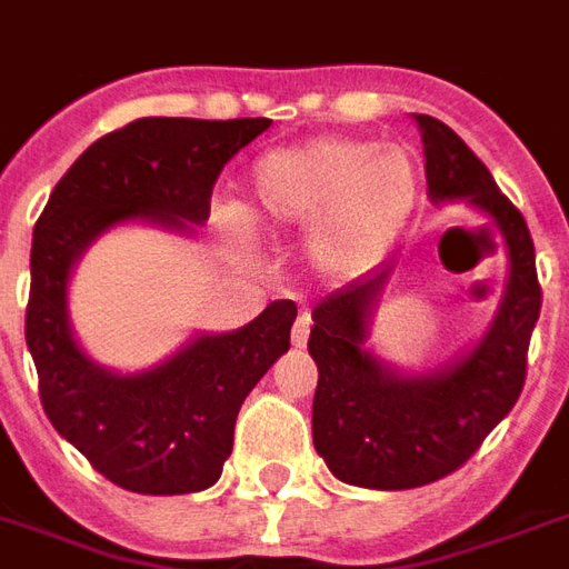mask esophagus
Wrapping results in <instances>:
<instances>
[{"label":"esophagus","instance_id":"34e87169","mask_svg":"<svg viewBox=\"0 0 569 569\" xmlns=\"http://www.w3.org/2000/svg\"><path fill=\"white\" fill-rule=\"evenodd\" d=\"M307 339H310V316H298L292 328V346L303 348L307 346Z\"/></svg>","mask_w":569,"mask_h":569}]
</instances>
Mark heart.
<instances>
[{
	"mask_svg": "<svg viewBox=\"0 0 569 569\" xmlns=\"http://www.w3.org/2000/svg\"><path fill=\"white\" fill-rule=\"evenodd\" d=\"M422 194L407 147L366 138H316L266 153L250 168L248 221L262 232L307 230V259L325 280L378 266ZM236 230H244L232 218Z\"/></svg>",
	"mask_w": 569,
	"mask_h": 569,
	"instance_id": "1",
	"label": "heart"
}]
</instances>
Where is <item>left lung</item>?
Returning <instances> with one entry per match:
<instances>
[{
	"instance_id": "1",
	"label": "left lung",
	"mask_w": 569,
	"mask_h": 569,
	"mask_svg": "<svg viewBox=\"0 0 569 569\" xmlns=\"http://www.w3.org/2000/svg\"><path fill=\"white\" fill-rule=\"evenodd\" d=\"M416 127L422 132L431 200H467L499 227L508 283L481 342L425 375L398 372L366 348L392 262L328 295L312 310L316 325L307 348L319 366L312 442L339 481L369 490L431 485L476 455L520 398L543 298L535 241L520 209L446 123L416 114Z\"/></svg>"
}]
</instances>
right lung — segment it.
<instances>
[{"label":"right lung","mask_w":569,"mask_h":569,"mask_svg":"<svg viewBox=\"0 0 569 569\" xmlns=\"http://www.w3.org/2000/svg\"><path fill=\"white\" fill-rule=\"evenodd\" d=\"M268 118H141L93 141L58 180L31 236L26 346L49 422L111 485L144 496L212 487L241 401L289 351L295 301L230 333H200L164 363L118 375L93 363L67 316V280L93 239L127 221L194 232L218 173Z\"/></svg>","instance_id":"obj_1"}]
</instances>
